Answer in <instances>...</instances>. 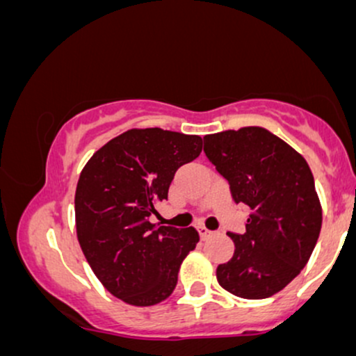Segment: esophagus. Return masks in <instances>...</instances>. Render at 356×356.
Instances as JSON below:
<instances>
[{
  "mask_svg": "<svg viewBox=\"0 0 356 356\" xmlns=\"http://www.w3.org/2000/svg\"><path fill=\"white\" fill-rule=\"evenodd\" d=\"M197 232H199V236H201V239H207L214 234V232L209 231L207 227H204V226H197Z\"/></svg>",
  "mask_w": 356,
  "mask_h": 356,
  "instance_id": "34e87169",
  "label": "esophagus"
}]
</instances>
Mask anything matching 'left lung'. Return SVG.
<instances>
[{
	"label": "left lung",
	"mask_w": 356,
	"mask_h": 356,
	"mask_svg": "<svg viewBox=\"0 0 356 356\" xmlns=\"http://www.w3.org/2000/svg\"><path fill=\"white\" fill-rule=\"evenodd\" d=\"M204 152L249 207L246 231L227 232L234 254L216 276L226 291L263 300L306 266L321 229V204L303 155L263 127L211 134Z\"/></svg>",
	"instance_id": "obj_1"
}]
</instances>
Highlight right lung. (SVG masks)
Segmentation results:
<instances>
[{
  "label": "right lung",
  "mask_w": 356,
  "mask_h": 356,
  "mask_svg": "<svg viewBox=\"0 0 356 356\" xmlns=\"http://www.w3.org/2000/svg\"><path fill=\"white\" fill-rule=\"evenodd\" d=\"M202 138L162 129H132L90 157L75 192L76 238L107 291L134 306L172 295L184 257L195 248L194 227L149 220L165 201L177 169L199 157Z\"/></svg>",
  "instance_id": "obj_1"
}]
</instances>
